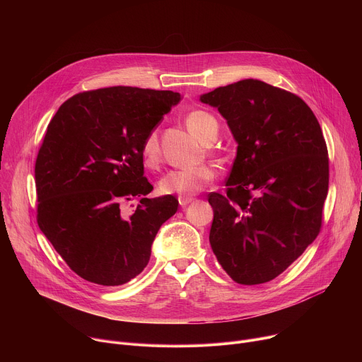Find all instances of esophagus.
Returning <instances> with one entry per match:
<instances>
[{"label":"esophagus","instance_id":"1","mask_svg":"<svg viewBox=\"0 0 362 362\" xmlns=\"http://www.w3.org/2000/svg\"><path fill=\"white\" fill-rule=\"evenodd\" d=\"M194 199L193 197H189V196H179V204L182 206V208H185L186 204L192 203Z\"/></svg>","mask_w":362,"mask_h":362}]
</instances>
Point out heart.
Segmentation results:
<instances>
[{
  "instance_id": "heart-1",
  "label": "heart",
  "mask_w": 362,
  "mask_h": 362,
  "mask_svg": "<svg viewBox=\"0 0 362 362\" xmlns=\"http://www.w3.org/2000/svg\"><path fill=\"white\" fill-rule=\"evenodd\" d=\"M186 126L203 143H212L219 133L216 117L202 109H194L186 115ZM141 160L146 168L154 169L160 162V141L158 130H150L141 141ZM215 177V170L208 165L175 169L168 172L159 182V192L163 194L193 196L202 192Z\"/></svg>"
}]
</instances>
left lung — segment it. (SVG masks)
Instances as JSON below:
<instances>
[{
	"label": "left lung",
	"mask_w": 362,
	"mask_h": 362,
	"mask_svg": "<svg viewBox=\"0 0 362 362\" xmlns=\"http://www.w3.org/2000/svg\"><path fill=\"white\" fill-rule=\"evenodd\" d=\"M238 141L226 193L212 192L209 242L240 285L281 275L318 236L328 193L321 126L296 94L246 78L200 95Z\"/></svg>",
	"instance_id": "8db88e82"
}]
</instances>
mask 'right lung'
<instances>
[{"mask_svg":"<svg viewBox=\"0 0 362 362\" xmlns=\"http://www.w3.org/2000/svg\"><path fill=\"white\" fill-rule=\"evenodd\" d=\"M180 100L170 90L116 86L83 91L51 119L35 160L37 222L80 278L117 286L148 264L172 194L146 197L141 141ZM141 197L133 214L122 211Z\"/></svg>","mask_w":362,"mask_h":362,"instance_id":"obj_1","label":"right lung"}]
</instances>
